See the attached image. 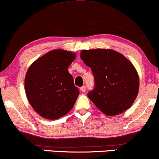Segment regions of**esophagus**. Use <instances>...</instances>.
Returning a JSON list of instances; mask_svg holds the SVG:
<instances>
[{"mask_svg": "<svg viewBox=\"0 0 159 159\" xmlns=\"http://www.w3.org/2000/svg\"><path fill=\"white\" fill-rule=\"evenodd\" d=\"M80 90H81L82 93L85 92V90H86V87H85V86H82V87H81V88H80Z\"/></svg>", "mask_w": 159, "mask_h": 159, "instance_id": "34e87169", "label": "esophagus"}]
</instances>
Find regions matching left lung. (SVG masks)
<instances>
[{
	"label": "left lung",
	"instance_id": "1",
	"mask_svg": "<svg viewBox=\"0 0 159 159\" xmlns=\"http://www.w3.org/2000/svg\"><path fill=\"white\" fill-rule=\"evenodd\" d=\"M80 58L90 67L95 88L88 97L108 116L127 111L135 101L139 90V76L125 56L111 49L82 50Z\"/></svg>",
	"mask_w": 159,
	"mask_h": 159
}]
</instances>
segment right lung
I'll list each match as a JSON object with an SVG mask.
<instances>
[{
	"label": "right lung",
	"mask_w": 159,
	"mask_h": 159,
	"mask_svg": "<svg viewBox=\"0 0 159 159\" xmlns=\"http://www.w3.org/2000/svg\"><path fill=\"white\" fill-rule=\"evenodd\" d=\"M75 58L73 52L55 49L34 61L27 69L26 95L33 109L43 118L59 119L75 105L80 92L68 67Z\"/></svg>",
	"instance_id": "obj_1"
}]
</instances>
